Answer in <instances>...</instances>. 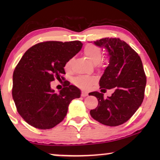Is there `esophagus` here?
Wrapping results in <instances>:
<instances>
[{"instance_id":"obj_1","label":"esophagus","mask_w":160,"mask_h":160,"mask_svg":"<svg viewBox=\"0 0 160 160\" xmlns=\"http://www.w3.org/2000/svg\"><path fill=\"white\" fill-rule=\"evenodd\" d=\"M87 95H88V93H87V92H84V91L82 92V97H87Z\"/></svg>"}]
</instances>
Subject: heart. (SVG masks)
<instances>
[{"label": "heart", "mask_w": 160, "mask_h": 160, "mask_svg": "<svg viewBox=\"0 0 160 160\" xmlns=\"http://www.w3.org/2000/svg\"><path fill=\"white\" fill-rule=\"evenodd\" d=\"M84 54L91 62L95 63L99 68L104 66L105 61L100 60L102 56L101 49L98 46L92 44V43L86 45V47L84 49ZM73 60V59L71 58L67 61L65 65V69L69 70L71 68ZM96 80H97V78L94 76H78L74 79V84L80 88L87 89L90 88L95 84Z\"/></svg>", "instance_id": "b5f03b06"}]
</instances>
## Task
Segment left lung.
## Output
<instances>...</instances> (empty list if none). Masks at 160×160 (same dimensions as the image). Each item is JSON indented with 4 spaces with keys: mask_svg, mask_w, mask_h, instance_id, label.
Wrapping results in <instances>:
<instances>
[{
    "mask_svg": "<svg viewBox=\"0 0 160 160\" xmlns=\"http://www.w3.org/2000/svg\"><path fill=\"white\" fill-rule=\"evenodd\" d=\"M94 43L106 48L110 57L100 79L101 92L112 88L115 91L106 99L102 92H91L98 98V106L90 111V115L105 125H120L132 117L143 100L146 76L142 61L137 52L119 38H105Z\"/></svg>",
    "mask_w": 160,
    "mask_h": 160,
    "instance_id": "left-lung-1",
    "label": "left lung"
}]
</instances>
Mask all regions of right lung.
I'll return each instance as SVG.
<instances>
[{"label":"right lung","mask_w":160,"mask_h":160,"mask_svg":"<svg viewBox=\"0 0 160 160\" xmlns=\"http://www.w3.org/2000/svg\"><path fill=\"white\" fill-rule=\"evenodd\" d=\"M82 45L79 41L38 43L19 60L13 73L12 97L19 115L30 125L41 130L53 128L64 119L71 100L80 98V89L68 81L58 94L50 82L65 79V63Z\"/></svg>","instance_id":"obj_1"}]
</instances>
